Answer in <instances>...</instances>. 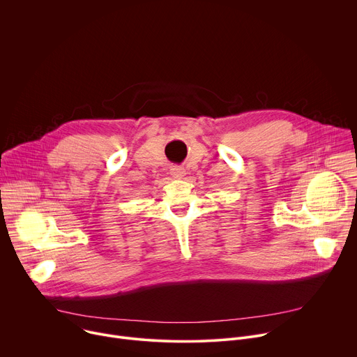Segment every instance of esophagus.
I'll use <instances>...</instances> for the list:
<instances>
[{
  "label": "esophagus",
  "mask_w": 357,
  "mask_h": 357,
  "mask_svg": "<svg viewBox=\"0 0 357 357\" xmlns=\"http://www.w3.org/2000/svg\"><path fill=\"white\" fill-rule=\"evenodd\" d=\"M171 175H172V178H175V179H182V178L186 175V172H185L183 168L174 165V167H171Z\"/></svg>",
  "instance_id": "34e87169"
}]
</instances>
